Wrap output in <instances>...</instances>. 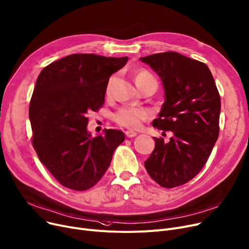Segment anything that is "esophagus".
<instances>
[{
	"label": "esophagus",
	"instance_id": "esophagus-1",
	"mask_svg": "<svg viewBox=\"0 0 249 249\" xmlns=\"http://www.w3.org/2000/svg\"><path fill=\"white\" fill-rule=\"evenodd\" d=\"M125 135H126L128 138H133V137L137 136V133H136V132H134V131L127 130V131L125 132Z\"/></svg>",
	"mask_w": 249,
	"mask_h": 249
}]
</instances>
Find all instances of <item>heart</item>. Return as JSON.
<instances>
[{"mask_svg":"<svg viewBox=\"0 0 249 249\" xmlns=\"http://www.w3.org/2000/svg\"><path fill=\"white\" fill-rule=\"evenodd\" d=\"M134 79L137 86H140L146 82H156V79L153 77V75L146 70L138 71L135 74ZM110 84L111 81L109 82L108 89L110 87ZM149 117H150V113L146 109L131 106L122 107L113 115V119L116 123L130 129H138L139 127H141L142 123L146 121Z\"/></svg>","mask_w":249,"mask_h":249,"instance_id":"heart-1","label":"heart"}]
</instances>
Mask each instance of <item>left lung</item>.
<instances>
[{"label":"left lung","instance_id":"8db88e82","mask_svg":"<svg viewBox=\"0 0 249 249\" xmlns=\"http://www.w3.org/2000/svg\"><path fill=\"white\" fill-rule=\"evenodd\" d=\"M161 78L165 101L152 123L171 131L165 142L156 138L145 162L150 177L165 188L187 183L203 168L219 135L220 96L207 66L177 52L142 57Z\"/></svg>","mask_w":249,"mask_h":249}]
</instances>
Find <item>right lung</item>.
I'll list each match as a JSON object with an SVG mask.
<instances>
[{
    "label": "right lung",
    "instance_id": "1",
    "mask_svg": "<svg viewBox=\"0 0 249 249\" xmlns=\"http://www.w3.org/2000/svg\"><path fill=\"white\" fill-rule=\"evenodd\" d=\"M127 61L128 57L73 54L41 71L29 108L32 143L63 186L77 191L93 187L124 141L123 132L114 129L91 137L87 114L103 106L110 76Z\"/></svg>",
    "mask_w": 249,
    "mask_h": 249
}]
</instances>
